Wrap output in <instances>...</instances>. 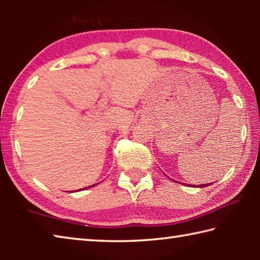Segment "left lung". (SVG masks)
I'll use <instances>...</instances> for the list:
<instances>
[{"label":"left lung","mask_w":260,"mask_h":260,"mask_svg":"<svg viewBox=\"0 0 260 260\" xmlns=\"http://www.w3.org/2000/svg\"><path fill=\"white\" fill-rule=\"evenodd\" d=\"M208 186H209V184H201V186H199V187L202 188V187H208ZM195 187H196V186H195Z\"/></svg>","instance_id":"obj_1"}]
</instances>
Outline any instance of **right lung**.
<instances>
[{"instance_id": "right-lung-1", "label": "right lung", "mask_w": 260, "mask_h": 260, "mask_svg": "<svg viewBox=\"0 0 260 260\" xmlns=\"http://www.w3.org/2000/svg\"><path fill=\"white\" fill-rule=\"evenodd\" d=\"M95 186H96V184H95ZM93 187H94V184H93ZM88 188H90V187H86L85 189H88Z\"/></svg>"}]
</instances>
